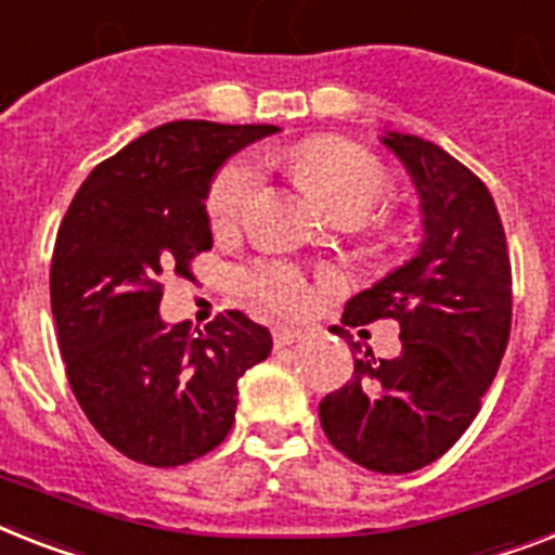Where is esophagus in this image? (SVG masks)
Returning <instances> with one entry per match:
<instances>
[{"mask_svg":"<svg viewBox=\"0 0 555 555\" xmlns=\"http://www.w3.org/2000/svg\"><path fill=\"white\" fill-rule=\"evenodd\" d=\"M305 333L299 331V327H287V324H276L273 327V345L276 348H287V345H293V341H299Z\"/></svg>","mask_w":555,"mask_h":555,"instance_id":"1","label":"esophagus"}]
</instances>
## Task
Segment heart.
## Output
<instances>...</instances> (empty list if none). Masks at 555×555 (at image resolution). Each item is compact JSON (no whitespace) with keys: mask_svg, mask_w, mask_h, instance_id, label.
Masks as SVG:
<instances>
[{"mask_svg":"<svg viewBox=\"0 0 555 555\" xmlns=\"http://www.w3.org/2000/svg\"><path fill=\"white\" fill-rule=\"evenodd\" d=\"M285 162L313 196L341 216L367 214L390 188V176L371 151L348 139H305L287 147ZM262 188V168L256 156L228 162L207 188L205 214L214 233L236 231ZM238 287L250 301L273 313L299 317L313 308L317 287L299 268L287 262H254L238 270Z\"/></svg>","mask_w":555,"mask_h":555,"instance_id":"heart-1","label":"heart"}]
</instances>
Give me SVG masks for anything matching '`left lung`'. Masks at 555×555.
Segmentation results:
<instances>
[{
    "mask_svg": "<svg viewBox=\"0 0 555 555\" xmlns=\"http://www.w3.org/2000/svg\"><path fill=\"white\" fill-rule=\"evenodd\" d=\"M422 196L418 254L345 305V322L396 319L402 353L356 359L353 379L319 402L324 436L373 473H410L444 456L481 408L511 339L513 273L488 184L408 133L382 139ZM350 341L345 327H331ZM359 348V341H350Z\"/></svg>",
    "mask_w": 555,
    "mask_h": 555,
    "instance_id": "1",
    "label": "left lung"
}]
</instances>
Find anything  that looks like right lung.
<instances>
[{
  "label": "right lung",
  "instance_id": "add662e5",
  "mask_svg": "<svg viewBox=\"0 0 555 555\" xmlns=\"http://www.w3.org/2000/svg\"><path fill=\"white\" fill-rule=\"evenodd\" d=\"M273 125L168 121L90 170L59 224L51 308L76 402L121 456L188 465L231 434L238 379L270 331L224 310L205 331L159 319L165 279L214 247L205 199L228 156Z\"/></svg>",
  "mask_w": 555,
  "mask_h": 555
}]
</instances>
